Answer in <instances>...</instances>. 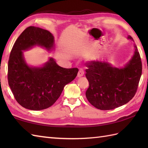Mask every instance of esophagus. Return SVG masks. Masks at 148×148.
Instances as JSON below:
<instances>
[{"label": "esophagus", "mask_w": 148, "mask_h": 148, "mask_svg": "<svg viewBox=\"0 0 148 148\" xmlns=\"http://www.w3.org/2000/svg\"><path fill=\"white\" fill-rule=\"evenodd\" d=\"M84 74V70L83 69H79V71H78V73H77V76L80 77H82Z\"/></svg>", "instance_id": "34e87169"}]
</instances>
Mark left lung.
Segmentation results:
<instances>
[{
  "instance_id": "left-lung-1",
  "label": "left lung",
  "mask_w": 148,
  "mask_h": 148,
  "mask_svg": "<svg viewBox=\"0 0 148 148\" xmlns=\"http://www.w3.org/2000/svg\"><path fill=\"white\" fill-rule=\"evenodd\" d=\"M128 39L133 40L131 36ZM132 59L123 68L113 67L108 62L86 63V77L89 87L86 99L100 110L113 109L128 102L134 97L142 74V62L137 46Z\"/></svg>"
}]
</instances>
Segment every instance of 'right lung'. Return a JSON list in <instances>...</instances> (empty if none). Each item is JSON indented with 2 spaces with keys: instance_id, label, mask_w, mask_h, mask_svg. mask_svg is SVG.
<instances>
[{
  "instance_id": "add662e5",
  "label": "right lung",
  "mask_w": 148,
  "mask_h": 148,
  "mask_svg": "<svg viewBox=\"0 0 148 148\" xmlns=\"http://www.w3.org/2000/svg\"><path fill=\"white\" fill-rule=\"evenodd\" d=\"M50 51L54 47V37L39 27H27L14 44L8 61L9 86L16 100L23 108L39 111L51 107L60 96L66 84L77 76L78 69H65L53 58L41 67H30L23 51L34 46Z\"/></svg>"
}]
</instances>
